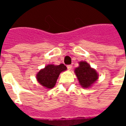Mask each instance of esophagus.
Segmentation results:
<instances>
[{
    "mask_svg": "<svg viewBox=\"0 0 126 126\" xmlns=\"http://www.w3.org/2000/svg\"><path fill=\"white\" fill-rule=\"evenodd\" d=\"M67 69H68L69 70H71V68H72V65H68L67 66Z\"/></svg>",
    "mask_w": 126,
    "mask_h": 126,
    "instance_id": "esophagus-1",
    "label": "esophagus"
}]
</instances>
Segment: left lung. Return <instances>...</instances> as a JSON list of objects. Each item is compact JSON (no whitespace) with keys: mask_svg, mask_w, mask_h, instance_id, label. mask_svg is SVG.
<instances>
[{"mask_svg":"<svg viewBox=\"0 0 126 126\" xmlns=\"http://www.w3.org/2000/svg\"><path fill=\"white\" fill-rule=\"evenodd\" d=\"M75 73L80 85L83 88L90 87L98 79V74L94 69L90 67L89 64L81 61L79 66L75 69Z\"/></svg>","mask_w":126,"mask_h":126,"instance_id":"1","label":"left lung"}]
</instances>
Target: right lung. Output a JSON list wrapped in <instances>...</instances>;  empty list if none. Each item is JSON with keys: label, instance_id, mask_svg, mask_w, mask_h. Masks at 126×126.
<instances>
[{"label": "right lung", "instance_id": "obj_1", "mask_svg": "<svg viewBox=\"0 0 126 126\" xmlns=\"http://www.w3.org/2000/svg\"><path fill=\"white\" fill-rule=\"evenodd\" d=\"M66 69L67 67L64 64H60L59 65H48L38 73L36 76L37 80L44 87L52 88L55 86L61 72Z\"/></svg>", "mask_w": 126, "mask_h": 126}]
</instances>
